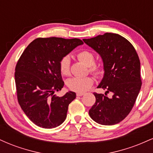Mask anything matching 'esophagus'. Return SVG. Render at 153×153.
Here are the masks:
<instances>
[{"label": "esophagus", "instance_id": "34e87169", "mask_svg": "<svg viewBox=\"0 0 153 153\" xmlns=\"http://www.w3.org/2000/svg\"><path fill=\"white\" fill-rule=\"evenodd\" d=\"M77 96H82L84 95V93H77Z\"/></svg>", "mask_w": 153, "mask_h": 153}]
</instances>
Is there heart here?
<instances>
[{
    "label": "heart",
    "instance_id": "b5f03b06",
    "mask_svg": "<svg viewBox=\"0 0 153 153\" xmlns=\"http://www.w3.org/2000/svg\"><path fill=\"white\" fill-rule=\"evenodd\" d=\"M77 58L83 62L88 68L89 73L95 77H101L105 73V68L101 63L95 62V55L88 50H82L77 54ZM59 72L63 76H68L71 74V59L68 57H64L59 62ZM94 84L91 77L73 78L68 81V86L70 90L78 93H83L90 89Z\"/></svg>",
    "mask_w": 153,
    "mask_h": 153
}]
</instances>
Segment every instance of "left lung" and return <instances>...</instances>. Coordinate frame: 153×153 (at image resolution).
Returning <instances> with one entry per match:
<instances>
[{
    "label": "left lung",
    "mask_w": 153,
    "mask_h": 153,
    "mask_svg": "<svg viewBox=\"0 0 153 153\" xmlns=\"http://www.w3.org/2000/svg\"><path fill=\"white\" fill-rule=\"evenodd\" d=\"M83 41L101 55L105 68L104 76L98 88L106 92L105 95L94 93L96 102L89 115L103 125L118 124L132 109L141 88L138 54L127 39L117 34L105 33ZM109 92L113 93L111 99L106 96Z\"/></svg>",
    "instance_id": "obj_1"
}]
</instances>
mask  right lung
Returning <instances> with one entry per match:
<instances>
[{"label":"right lung","mask_w":153,"mask_h":153,"mask_svg":"<svg viewBox=\"0 0 153 153\" xmlns=\"http://www.w3.org/2000/svg\"><path fill=\"white\" fill-rule=\"evenodd\" d=\"M79 39L37 38L28 45L17 62L15 82L21 108L38 127L52 129L65 120L68 106L76 97L69 91L56 96L64 85L59 62L75 47Z\"/></svg>","instance_id":"1"}]
</instances>
